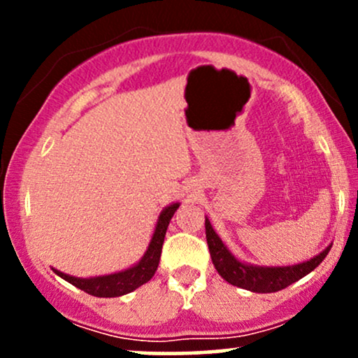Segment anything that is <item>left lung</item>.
I'll use <instances>...</instances> for the list:
<instances>
[{"mask_svg":"<svg viewBox=\"0 0 358 358\" xmlns=\"http://www.w3.org/2000/svg\"><path fill=\"white\" fill-rule=\"evenodd\" d=\"M205 234H207L208 250H210V257L217 273L231 285L249 289L252 293H276V291L285 289L296 282L298 279L310 274L315 268H318V264L327 257L331 248L328 245L318 256L301 262V264L282 266V268H261V266H249L237 261L213 231L208 219H205Z\"/></svg>","mask_w":358,"mask_h":358,"instance_id":"8db88e82","label":"left lung"}]
</instances>
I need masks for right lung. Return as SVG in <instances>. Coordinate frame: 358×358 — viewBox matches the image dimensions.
<instances>
[{
    "label": "right lung",
    "mask_w": 358,
    "mask_h": 358,
    "mask_svg": "<svg viewBox=\"0 0 358 358\" xmlns=\"http://www.w3.org/2000/svg\"><path fill=\"white\" fill-rule=\"evenodd\" d=\"M180 207V203H173L170 207H166L165 210L159 213L158 224H156L153 239H151L148 250L143 256L141 261L138 262L133 268L121 271V273L109 274V276H99V278H89V279H80L69 276V274L55 271V274H59L62 279L69 281L79 289L85 291V293L92 294L97 298H114V296H122V294L131 293L136 287L143 286L145 282L150 281L155 276L156 269H158L159 257H162V248L163 241H165V234L170 224L171 217L176 212V208Z\"/></svg>",
    "instance_id": "add662e5"
}]
</instances>
